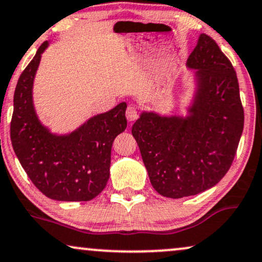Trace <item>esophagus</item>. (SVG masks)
I'll return each instance as SVG.
<instances>
[{
  "label": "esophagus",
  "instance_id": "obj_1",
  "mask_svg": "<svg viewBox=\"0 0 262 262\" xmlns=\"http://www.w3.org/2000/svg\"><path fill=\"white\" fill-rule=\"evenodd\" d=\"M126 118H127V120L130 122L137 120L138 112H137L136 106H134V105L127 106V109H126Z\"/></svg>",
  "mask_w": 262,
  "mask_h": 262
}]
</instances>
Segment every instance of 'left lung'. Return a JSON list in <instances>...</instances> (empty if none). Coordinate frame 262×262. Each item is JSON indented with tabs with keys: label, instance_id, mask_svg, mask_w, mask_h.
<instances>
[{
	"label": "left lung",
	"instance_id": "1",
	"mask_svg": "<svg viewBox=\"0 0 262 262\" xmlns=\"http://www.w3.org/2000/svg\"><path fill=\"white\" fill-rule=\"evenodd\" d=\"M187 66L198 69L190 116L142 113L132 126L151 186L173 199L204 192L227 173L244 126L237 74L214 38L200 35Z\"/></svg>",
	"mask_w": 262,
	"mask_h": 262
}]
</instances>
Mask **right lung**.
<instances>
[{
    "label": "right lung",
    "mask_w": 262,
    "mask_h": 262,
    "mask_svg": "<svg viewBox=\"0 0 262 262\" xmlns=\"http://www.w3.org/2000/svg\"><path fill=\"white\" fill-rule=\"evenodd\" d=\"M43 42L19 77L14 91L11 141L29 179L48 198L60 202H87L108 182L112 146L125 131L126 103L96 115L68 136L50 134L38 121L32 105V82Z\"/></svg>",
    "instance_id": "add662e5"
}]
</instances>
